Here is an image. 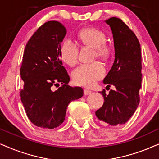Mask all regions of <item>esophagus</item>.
Masks as SVG:
<instances>
[{"label":"esophagus","instance_id":"esophagus-1","mask_svg":"<svg viewBox=\"0 0 159 159\" xmlns=\"http://www.w3.org/2000/svg\"><path fill=\"white\" fill-rule=\"evenodd\" d=\"M84 94H85V95H88V94H91L92 93V91L91 90H89V89H84Z\"/></svg>","mask_w":159,"mask_h":159}]
</instances>
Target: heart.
Returning <instances> with one entry per match:
<instances>
[{
	"label": "heart",
	"mask_w": 159,
	"mask_h": 159,
	"mask_svg": "<svg viewBox=\"0 0 159 159\" xmlns=\"http://www.w3.org/2000/svg\"><path fill=\"white\" fill-rule=\"evenodd\" d=\"M78 38L81 44L94 48V57L106 59L109 57L111 49L105 43L106 35L103 31L94 28H86L78 33ZM60 56L64 62L70 66L78 61V48L72 40L66 39L60 47ZM105 75V68L99 61L82 65L74 70L73 78L78 85L90 87Z\"/></svg>",
	"instance_id": "heart-1"
}]
</instances>
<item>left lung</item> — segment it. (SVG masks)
<instances>
[{"label": "left lung", "instance_id": "1", "mask_svg": "<svg viewBox=\"0 0 159 159\" xmlns=\"http://www.w3.org/2000/svg\"><path fill=\"white\" fill-rule=\"evenodd\" d=\"M111 28L114 39L115 59L104 78L103 83L115 86L104 98L101 108L95 111L96 116L110 125L125 124L131 117L139 103L142 83V56L139 42L122 20L111 17L105 20Z\"/></svg>", "mask_w": 159, "mask_h": 159}]
</instances>
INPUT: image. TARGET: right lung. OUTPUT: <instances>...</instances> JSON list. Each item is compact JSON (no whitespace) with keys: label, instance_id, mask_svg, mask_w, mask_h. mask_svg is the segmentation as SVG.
Wrapping results in <instances>:
<instances>
[{"label":"right lung","instance_id":"obj_1","mask_svg":"<svg viewBox=\"0 0 159 159\" xmlns=\"http://www.w3.org/2000/svg\"><path fill=\"white\" fill-rule=\"evenodd\" d=\"M66 34L61 23L48 21L37 30L24 50L20 99L30 121L37 127L53 129L59 126L65 121L69 103L84 95L81 87L67 85L70 76L60 56ZM58 82L62 86L52 91L51 87Z\"/></svg>","mask_w":159,"mask_h":159}]
</instances>
